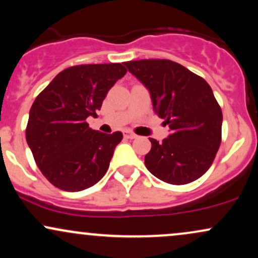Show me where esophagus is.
I'll use <instances>...</instances> for the list:
<instances>
[{
	"mask_svg": "<svg viewBox=\"0 0 258 258\" xmlns=\"http://www.w3.org/2000/svg\"><path fill=\"white\" fill-rule=\"evenodd\" d=\"M123 137L126 139H135L137 137V135H135V133L131 131H123Z\"/></svg>",
	"mask_w": 258,
	"mask_h": 258,
	"instance_id": "obj_1",
	"label": "esophagus"
}]
</instances>
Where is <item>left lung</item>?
<instances>
[{
	"instance_id": "obj_1",
	"label": "left lung",
	"mask_w": 258,
	"mask_h": 258,
	"mask_svg": "<svg viewBox=\"0 0 258 258\" xmlns=\"http://www.w3.org/2000/svg\"><path fill=\"white\" fill-rule=\"evenodd\" d=\"M149 90L154 110L171 135L144 156L150 173L170 184L200 178L216 158L222 141V110L211 87L201 76L168 59L123 63Z\"/></svg>"
}]
</instances>
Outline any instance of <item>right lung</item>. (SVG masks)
<instances>
[{
  "label": "right lung",
  "instance_id": "1",
  "mask_svg": "<svg viewBox=\"0 0 258 258\" xmlns=\"http://www.w3.org/2000/svg\"><path fill=\"white\" fill-rule=\"evenodd\" d=\"M126 73L120 63L70 67L32 103L26 142L37 167L54 186L84 190L106 173L122 133L94 131L86 119L97 116L108 91Z\"/></svg>",
  "mask_w": 258,
  "mask_h": 258
}]
</instances>
